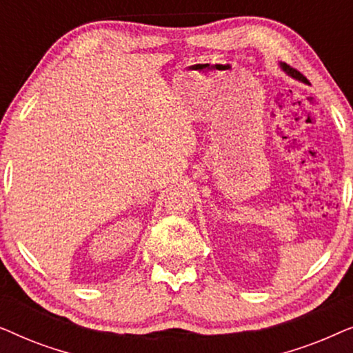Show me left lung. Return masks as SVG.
Here are the masks:
<instances>
[{
	"instance_id": "1",
	"label": "left lung",
	"mask_w": 353,
	"mask_h": 353,
	"mask_svg": "<svg viewBox=\"0 0 353 353\" xmlns=\"http://www.w3.org/2000/svg\"><path fill=\"white\" fill-rule=\"evenodd\" d=\"M279 67H281V69H283L284 72H286V74H288L289 77H292V79H296V80H299V81H303V83H305V81H307L305 77H302L301 74H299L297 70L291 69V67L286 65V64H283V62H281V64H279Z\"/></svg>"
}]
</instances>
